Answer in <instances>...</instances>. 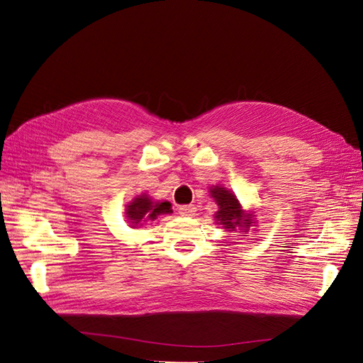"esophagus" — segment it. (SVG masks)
Listing matches in <instances>:
<instances>
[{
	"instance_id": "obj_1",
	"label": "esophagus",
	"mask_w": 363,
	"mask_h": 363,
	"mask_svg": "<svg viewBox=\"0 0 363 363\" xmlns=\"http://www.w3.org/2000/svg\"><path fill=\"white\" fill-rule=\"evenodd\" d=\"M196 212V207L194 204H189V206H180L179 207V215L180 216H184V218H189V216H194Z\"/></svg>"
}]
</instances>
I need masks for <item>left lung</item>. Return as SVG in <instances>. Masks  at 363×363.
<instances>
[{
  "label": "left lung",
  "mask_w": 363,
  "mask_h": 363,
  "mask_svg": "<svg viewBox=\"0 0 363 363\" xmlns=\"http://www.w3.org/2000/svg\"><path fill=\"white\" fill-rule=\"evenodd\" d=\"M211 195L219 206L218 212L215 213L216 221H219L218 224H221L228 232H233L236 227H239L242 232H247L252 224V215L242 211V206H240L236 196L225 188H221V186L211 189Z\"/></svg>",
  "instance_id": "obj_1"
}]
</instances>
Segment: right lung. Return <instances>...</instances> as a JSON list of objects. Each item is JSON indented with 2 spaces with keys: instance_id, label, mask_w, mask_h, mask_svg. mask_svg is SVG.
I'll use <instances>...</instances> for the list:
<instances>
[{
  "instance_id": "obj_1",
  "label": "right lung",
  "mask_w": 363,
  "mask_h": 363,
  "mask_svg": "<svg viewBox=\"0 0 363 363\" xmlns=\"http://www.w3.org/2000/svg\"><path fill=\"white\" fill-rule=\"evenodd\" d=\"M171 211V203L163 201V203H152L147 195H142L135 199L127 206V218L131 225H138L139 223L145 221L147 218L156 219L162 213H169Z\"/></svg>"
}]
</instances>
